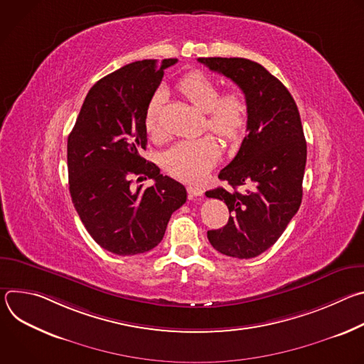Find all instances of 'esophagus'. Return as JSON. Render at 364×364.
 Returning a JSON list of instances; mask_svg holds the SVG:
<instances>
[{
    "mask_svg": "<svg viewBox=\"0 0 364 364\" xmlns=\"http://www.w3.org/2000/svg\"><path fill=\"white\" fill-rule=\"evenodd\" d=\"M187 193H188V197L190 198H194V197H200V196H203V188H200V187H196V186H188L187 187Z\"/></svg>",
    "mask_w": 364,
    "mask_h": 364,
    "instance_id": "esophagus-1",
    "label": "esophagus"
}]
</instances>
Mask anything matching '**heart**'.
<instances>
[{"mask_svg":"<svg viewBox=\"0 0 364 364\" xmlns=\"http://www.w3.org/2000/svg\"><path fill=\"white\" fill-rule=\"evenodd\" d=\"M178 90L200 112L205 114V127L226 142L237 141L247 125V103L245 96L232 90L220 95L216 82L203 73H190L178 83ZM163 93H155L146 105L144 127L152 139L163 135L160 109ZM220 148L213 136L180 141L164 152L166 170L184 181H200L216 166Z\"/></svg>","mask_w":364,"mask_h":364,"instance_id":"b5f03b06","label":"heart"}]
</instances>
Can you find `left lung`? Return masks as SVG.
Here are the masks:
<instances>
[{"mask_svg": "<svg viewBox=\"0 0 364 364\" xmlns=\"http://www.w3.org/2000/svg\"><path fill=\"white\" fill-rule=\"evenodd\" d=\"M197 60L233 80L247 103V135L219 173L232 188L205 191L226 203L230 218L207 237L226 256L255 257L279 239L301 205L306 142L299 112L288 89L262 65L242 58ZM239 185L250 188L237 192Z\"/></svg>", "mask_w": 364, "mask_h": 364, "instance_id": "1", "label": "left lung"}]
</instances>
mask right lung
Listing matches in <instances>:
<instances>
[{
    "label": "right lung",
    "mask_w": 364,
    "mask_h": 364,
    "mask_svg": "<svg viewBox=\"0 0 364 364\" xmlns=\"http://www.w3.org/2000/svg\"><path fill=\"white\" fill-rule=\"evenodd\" d=\"M177 59L139 60L96 82L68 138L69 190L93 240L115 255L148 252L187 200L184 186L141 157L149 99ZM132 176L154 184L130 187Z\"/></svg>",
    "instance_id": "add662e5"
}]
</instances>
